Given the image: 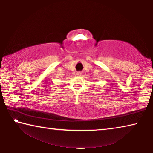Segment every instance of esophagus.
Listing matches in <instances>:
<instances>
[{
  "mask_svg": "<svg viewBox=\"0 0 153 153\" xmlns=\"http://www.w3.org/2000/svg\"><path fill=\"white\" fill-rule=\"evenodd\" d=\"M77 76H81V75H82V71L77 72Z\"/></svg>",
  "mask_w": 153,
  "mask_h": 153,
  "instance_id": "esophagus-1",
  "label": "esophagus"
}]
</instances>
